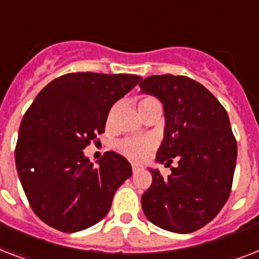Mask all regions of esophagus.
Returning <instances> with one entry per match:
<instances>
[{
  "label": "esophagus",
  "mask_w": 259,
  "mask_h": 259,
  "mask_svg": "<svg viewBox=\"0 0 259 259\" xmlns=\"http://www.w3.org/2000/svg\"><path fill=\"white\" fill-rule=\"evenodd\" d=\"M132 169H133V172L136 173L138 172V170L144 169V165H142V164H137V162H133V164H132Z\"/></svg>",
  "instance_id": "34e87169"
}]
</instances>
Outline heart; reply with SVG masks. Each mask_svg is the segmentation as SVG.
<instances>
[{"mask_svg":"<svg viewBox=\"0 0 259 259\" xmlns=\"http://www.w3.org/2000/svg\"><path fill=\"white\" fill-rule=\"evenodd\" d=\"M153 103H158L156 98H142L140 101V105H138V109L142 110L146 106L153 105ZM111 117H113V111L110 113L109 121L111 119ZM153 148L154 141L153 140H148V138H127V140L119 144V150H121V153L123 156L132 158V160H138V161L148 157L150 152L153 150Z\"/></svg>","mask_w":259,"mask_h":259,"instance_id":"1","label":"heart"}]
</instances>
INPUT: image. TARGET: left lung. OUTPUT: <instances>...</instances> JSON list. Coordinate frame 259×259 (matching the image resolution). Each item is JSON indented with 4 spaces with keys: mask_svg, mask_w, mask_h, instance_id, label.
Listing matches in <instances>:
<instances>
[{
    "mask_svg": "<svg viewBox=\"0 0 259 259\" xmlns=\"http://www.w3.org/2000/svg\"><path fill=\"white\" fill-rule=\"evenodd\" d=\"M140 87L164 107L156 161H179L168 179L149 169L153 180L141 197L142 209L160 229L193 233L217 217L231 192L238 149L229 115L208 90L187 76L152 75Z\"/></svg>",
    "mask_w": 259,
    "mask_h": 259,
    "instance_id": "1",
    "label": "left lung"
}]
</instances>
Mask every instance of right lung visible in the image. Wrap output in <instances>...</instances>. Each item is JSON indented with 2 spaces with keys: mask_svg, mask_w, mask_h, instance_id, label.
<instances>
[{
  "mask_svg": "<svg viewBox=\"0 0 259 259\" xmlns=\"http://www.w3.org/2000/svg\"><path fill=\"white\" fill-rule=\"evenodd\" d=\"M142 78L76 72L59 76L34 98L22 118L16 168L33 212L51 227L76 233L107 215L132 165L106 152L94 166L83 149L105 132L110 109Z\"/></svg>",
  "mask_w": 259,
  "mask_h": 259,
  "instance_id": "obj_1",
  "label": "right lung"
}]
</instances>
